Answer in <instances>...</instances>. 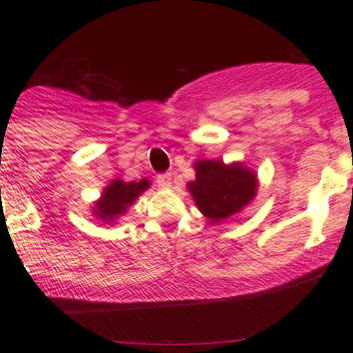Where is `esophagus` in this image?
<instances>
[{
    "instance_id": "34e87169",
    "label": "esophagus",
    "mask_w": 353,
    "mask_h": 353,
    "mask_svg": "<svg viewBox=\"0 0 353 353\" xmlns=\"http://www.w3.org/2000/svg\"><path fill=\"white\" fill-rule=\"evenodd\" d=\"M156 182L161 189H169L172 185V176L171 174H159Z\"/></svg>"
}]
</instances>
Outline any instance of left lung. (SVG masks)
<instances>
[{"label":"left lung","instance_id":"obj_1","mask_svg":"<svg viewBox=\"0 0 353 353\" xmlns=\"http://www.w3.org/2000/svg\"><path fill=\"white\" fill-rule=\"evenodd\" d=\"M196 179L188 189L194 202L209 221L221 222L241 212L255 197L257 176L242 163L224 164L222 161H197Z\"/></svg>","mask_w":353,"mask_h":353}]
</instances>
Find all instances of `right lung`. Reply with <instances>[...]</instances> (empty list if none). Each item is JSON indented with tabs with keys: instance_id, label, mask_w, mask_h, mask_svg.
Returning a JSON list of instances; mask_svg holds the SVG:
<instances>
[{
	"instance_id": "1",
	"label": "right lung",
	"mask_w": 353,
	"mask_h": 353,
	"mask_svg": "<svg viewBox=\"0 0 353 353\" xmlns=\"http://www.w3.org/2000/svg\"><path fill=\"white\" fill-rule=\"evenodd\" d=\"M149 185H151V182L148 179H141L139 182H124L123 179H114L104 189L101 199L92 208V212L103 222L111 224L134 204V201Z\"/></svg>"
}]
</instances>
